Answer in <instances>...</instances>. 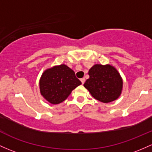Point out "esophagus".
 <instances>
[{"mask_svg": "<svg viewBox=\"0 0 152 152\" xmlns=\"http://www.w3.org/2000/svg\"><path fill=\"white\" fill-rule=\"evenodd\" d=\"M80 81H81V83H82V84H84L85 81H86V79H85L84 77H83V78H81V79H80Z\"/></svg>", "mask_w": 152, "mask_h": 152, "instance_id": "1", "label": "esophagus"}]
</instances>
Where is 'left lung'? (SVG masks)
I'll list each match as a JSON object with an SVG mask.
<instances>
[{"mask_svg": "<svg viewBox=\"0 0 152 152\" xmlns=\"http://www.w3.org/2000/svg\"><path fill=\"white\" fill-rule=\"evenodd\" d=\"M90 77L84 87L96 100L109 103L118 99L122 90V79L115 67L110 64H95L89 69Z\"/></svg>", "mask_w": 152, "mask_h": 152, "instance_id": "8db88e82", "label": "left lung"}]
</instances>
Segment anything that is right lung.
<instances>
[{
	"label": "right lung",
	"instance_id": "obj_1",
	"mask_svg": "<svg viewBox=\"0 0 152 152\" xmlns=\"http://www.w3.org/2000/svg\"><path fill=\"white\" fill-rule=\"evenodd\" d=\"M81 82L75 73L65 64L54 66L44 71L39 82L41 95L52 104H58L67 99Z\"/></svg>",
	"mask_w": 152,
	"mask_h": 152
}]
</instances>
